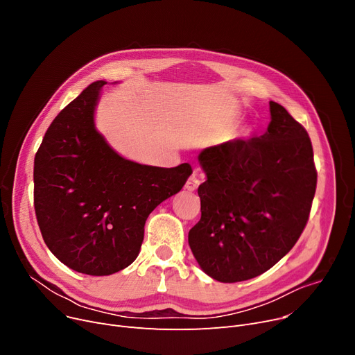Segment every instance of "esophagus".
<instances>
[{
  "label": "esophagus",
  "instance_id": "obj_1",
  "mask_svg": "<svg viewBox=\"0 0 355 355\" xmlns=\"http://www.w3.org/2000/svg\"><path fill=\"white\" fill-rule=\"evenodd\" d=\"M198 185H200V180H198L197 174L194 173V174L187 180V182H185V189H187L189 191H196Z\"/></svg>",
  "mask_w": 355,
  "mask_h": 355
}]
</instances>
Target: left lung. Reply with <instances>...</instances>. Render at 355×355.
I'll return each mask as SVG.
<instances>
[{"label":"left lung","mask_w":355,"mask_h":355,"mask_svg":"<svg viewBox=\"0 0 355 355\" xmlns=\"http://www.w3.org/2000/svg\"><path fill=\"white\" fill-rule=\"evenodd\" d=\"M266 132L202 149L207 180L198 187L201 218L189 233L197 263L218 282L269 270L300 239L316 189L312 144L288 110L269 102Z\"/></svg>","instance_id":"8db88e82"}]
</instances>
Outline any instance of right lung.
Segmentation results:
<instances>
[{"label":"right lung","mask_w":355,"mask_h":355,"mask_svg":"<svg viewBox=\"0 0 355 355\" xmlns=\"http://www.w3.org/2000/svg\"><path fill=\"white\" fill-rule=\"evenodd\" d=\"M105 80L89 85L49 126L34 158V209L44 243L63 265L106 276L138 257L148 216L193 170L130 161L95 125Z\"/></svg>","instance_id":"add662e5"}]
</instances>
